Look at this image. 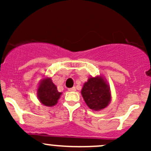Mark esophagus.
I'll return each instance as SVG.
<instances>
[{
  "instance_id": "1",
  "label": "esophagus",
  "mask_w": 151,
  "mask_h": 151,
  "mask_svg": "<svg viewBox=\"0 0 151 151\" xmlns=\"http://www.w3.org/2000/svg\"><path fill=\"white\" fill-rule=\"evenodd\" d=\"M68 91H76V88L74 87H72V88H70V89H68Z\"/></svg>"
}]
</instances>
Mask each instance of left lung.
Here are the masks:
<instances>
[{
    "label": "left lung",
    "instance_id": "left-lung-1",
    "mask_svg": "<svg viewBox=\"0 0 151 151\" xmlns=\"http://www.w3.org/2000/svg\"><path fill=\"white\" fill-rule=\"evenodd\" d=\"M83 99L93 111H100L108 106L111 99L110 86L103 76L90 77L81 91Z\"/></svg>",
    "mask_w": 151,
    "mask_h": 151
}]
</instances>
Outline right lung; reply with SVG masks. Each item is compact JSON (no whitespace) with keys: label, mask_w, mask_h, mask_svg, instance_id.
<instances>
[{"label":"right lung","mask_w":151,"mask_h":151,"mask_svg":"<svg viewBox=\"0 0 151 151\" xmlns=\"http://www.w3.org/2000/svg\"><path fill=\"white\" fill-rule=\"evenodd\" d=\"M62 92H59L50 77H44L40 81L37 89V96L42 104L46 106H53L58 104Z\"/></svg>","instance_id":"1"}]
</instances>
